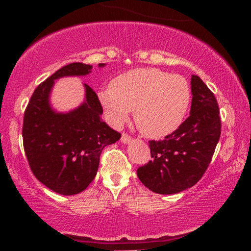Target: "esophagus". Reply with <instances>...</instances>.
<instances>
[{"instance_id":"1","label":"esophagus","mask_w":251,"mask_h":251,"mask_svg":"<svg viewBox=\"0 0 251 251\" xmlns=\"http://www.w3.org/2000/svg\"><path fill=\"white\" fill-rule=\"evenodd\" d=\"M120 140H122L123 144H128V143H131L132 139H131V137H129L128 134L123 133L122 134V139H120Z\"/></svg>"}]
</instances>
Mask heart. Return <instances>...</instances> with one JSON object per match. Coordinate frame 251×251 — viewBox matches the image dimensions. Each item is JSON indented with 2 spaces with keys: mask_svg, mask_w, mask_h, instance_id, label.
Returning <instances> with one entry per match:
<instances>
[{
  "mask_svg": "<svg viewBox=\"0 0 251 251\" xmlns=\"http://www.w3.org/2000/svg\"><path fill=\"white\" fill-rule=\"evenodd\" d=\"M108 122L116 127L134 109V122L144 135L160 139L183 124L191 103V88L184 76L158 68H137L114 77L98 92Z\"/></svg>",
  "mask_w": 251,
  "mask_h": 251,
  "instance_id": "1",
  "label": "heart"
}]
</instances>
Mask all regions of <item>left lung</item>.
I'll return each mask as SVG.
<instances>
[{"label":"left lung","instance_id":"obj_1","mask_svg":"<svg viewBox=\"0 0 251 251\" xmlns=\"http://www.w3.org/2000/svg\"><path fill=\"white\" fill-rule=\"evenodd\" d=\"M190 116L160 142L151 140L152 160L137 170L146 188L174 195L194 186L208 169L221 135L217 100L200 76H191Z\"/></svg>","mask_w":251,"mask_h":251}]
</instances>
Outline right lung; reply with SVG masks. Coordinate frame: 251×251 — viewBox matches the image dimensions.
<instances>
[{"label": "right lung", "mask_w": 251, "mask_h": 251, "mask_svg": "<svg viewBox=\"0 0 251 251\" xmlns=\"http://www.w3.org/2000/svg\"><path fill=\"white\" fill-rule=\"evenodd\" d=\"M99 63V67H105ZM91 65L63 66L34 91L25 112L24 146L33 174L43 185L63 196L82 192L97 176L100 153L117 143L120 133L102 122V107L96 92L83 83L85 98L75 108L59 112L51 106L55 81L86 76Z\"/></svg>", "instance_id": "obj_1"}]
</instances>
